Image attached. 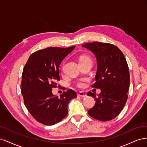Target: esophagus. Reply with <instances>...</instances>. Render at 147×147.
<instances>
[{
  "mask_svg": "<svg viewBox=\"0 0 147 147\" xmlns=\"http://www.w3.org/2000/svg\"><path fill=\"white\" fill-rule=\"evenodd\" d=\"M78 96H80V97H86V94H85V93L83 92H82V91L78 93Z\"/></svg>",
  "mask_w": 147,
  "mask_h": 147,
  "instance_id": "esophagus-1",
  "label": "esophagus"
}]
</instances>
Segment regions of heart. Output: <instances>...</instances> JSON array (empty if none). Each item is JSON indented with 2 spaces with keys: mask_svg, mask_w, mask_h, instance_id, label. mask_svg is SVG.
Masks as SVG:
<instances>
[{
  "mask_svg": "<svg viewBox=\"0 0 147 147\" xmlns=\"http://www.w3.org/2000/svg\"><path fill=\"white\" fill-rule=\"evenodd\" d=\"M86 61H91V59L87 56H82L80 59V62ZM84 85V84L83 82H79L77 83V86L80 88H82Z\"/></svg>",
  "mask_w": 147,
  "mask_h": 147,
  "instance_id": "heart-1",
  "label": "heart"
}]
</instances>
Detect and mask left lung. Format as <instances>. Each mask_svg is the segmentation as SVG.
Returning a JSON list of instances; mask_svg holds the SVG:
<instances>
[{
  "instance_id": "obj_1",
  "label": "left lung",
  "mask_w": 147,
  "mask_h": 147,
  "mask_svg": "<svg viewBox=\"0 0 147 147\" xmlns=\"http://www.w3.org/2000/svg\"><path fill=\"white\" fill-rule=\"evenodd\" d=\"M82 47L96 56V82L92 87L101 91L98 96L90 91L88 92L87 95L96 101L88 114L99 121H109L121 112L127 99L130 75L126 58L117 47L110 43L96 42Z\"/></svg>"
}]
</instances>
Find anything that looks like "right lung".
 <instances>
[{
  "instance_id": "1",
  "label": "right lung",
  "mask_w": 147,
  "mask_h": 147,
  "mask_svg": "<svg viewBox=\"0 0 147 147\" xmlns=\"http://www.w3.org/2000/svg\"><path fill=\"white\" fill-rule=\"evenodd\" d=\"M75 48L49 47L34 52L26 63L22 74L21 94L31 115L45 125L61 121L68 113V104L77 97L69 89L59 97L52 93L59 81V65Z\"/></svg>"
}]
</instances>
